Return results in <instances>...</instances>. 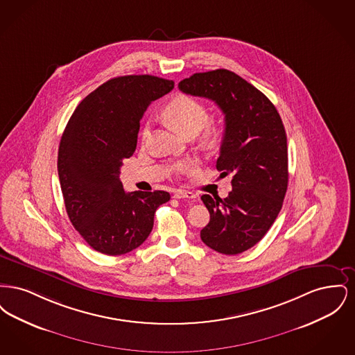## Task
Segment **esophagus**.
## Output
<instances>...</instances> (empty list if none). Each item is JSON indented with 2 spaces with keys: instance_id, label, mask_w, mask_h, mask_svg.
Segmentation results:
<instances>
[{
  "instance_id": "34e87169",
  "label": "esophagus",
  "mask_w": 355,
  "mask_h": 355,
  "mask_svg": "<svg viewBox=\"0 0 355 355\" xmlns=\"http://www.w3.org/2000/svg\"><path fill=\"white\" fill-rule=\"evenodd\" d=\"M197 196L194 194V193H191V191H185V190H177L175 193H174V198H177V200H182V198H190V200H193V198H196Z\"/></svg>"
}]
</instances>
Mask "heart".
I'll return each instance as SVG.
<instances>
[{
    "label": "heart",
    "instance_id": "obj_1",
    "mask_svg": "<svg viewBox=\"0 0 355 355\" xmlns=\"http://www.w3.org/2000/svg\"><path fill=\"white\" fill-rule=\"evenodd\" d=\"M164 116L168 119L170 125L185 135L187 132H200L205 128L209 121V110L202 102L186 96L180 94L165 106ZM142 139H146L149 135V126L146 125L142 130ZM174 171L180 174H190L196 169V164L191 159H182L174 164Z\"/></svg>",
    "mask_w": 355,
    "mask_h": 355
}]
</instances>
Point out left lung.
<instances>
[{"mask_svg": "<svg viewBox=\"0 0 355 355\" xmlns=\"http://www.w3.org/2000/svg\"><path fill=\"white\" fill-rule=\"evenodd\" d=\"M178 87L216 102L225 114L217 169L233 175V189L223 200L201 197L210 213L201 239L218 253H243L263 238L282 209L288 181L282 119L262 92L226 69L196 73Z\"/></svg>", "mask_w": 355, "mask_h": 355, "instance_id": "left-lung-1", "label": "left lung"}]
</instances>
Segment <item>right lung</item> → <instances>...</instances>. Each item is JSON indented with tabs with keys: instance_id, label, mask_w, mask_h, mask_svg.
Wrapping results in <instances>:
<instances>
[{
	"instance_id": "1",
	"label": "right lung",
	"mask_w": 355,
	"mask_h": 355,
	"mask_svg": "<svg viewBox=\"0 0 355 355\" xmlns=\"http://www.w3.org/2000/svg\"><path fill=\"white\" fill-rule=\"evenodd\" d=\"M174 83L149 74L116 77L73 112L58 148V177L69 220L89 246L106 255L137 249L149 236L168 191L126 193L122 161L133 155L139 121Z\"/></svg>"
}]
</instances>
